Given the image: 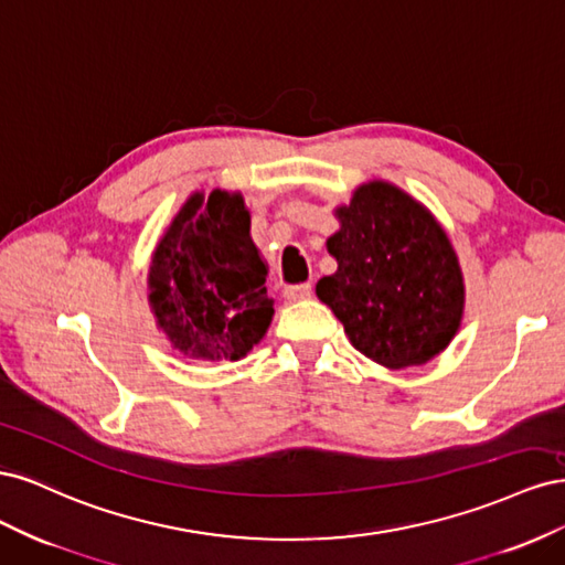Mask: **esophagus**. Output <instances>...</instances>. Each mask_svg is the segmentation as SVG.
Here are the masks:
<instances>
[{
	"label": "esophagus",
	"instance_id": "1",
	"mask_svg": "<svg viewBox=\"0 0 565 565\" xmlns=\"http://www.w3.org/2000/svg\"><path fill=\"white\" fill-rule=\"evenodd\" d=\"M311 292H313V285H311V282H301V285H287V287L282 289L285 299H289V301L306 299V297H311Z\"/></svg>",
	"mask_w": 565,
	"mask_h": 565
}]
</instances>
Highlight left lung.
I'll list each match as a JSON object with an SVG mask.
<instances>
[{
	"mask_svg": "<svg viewBox=\"0 0 565 565\" xmlns=\"http://www.w3.org/2000/svg\"><path fill=\"white\" fill-rule=\"evenodd\" d=\"M337 216L341 228L328 241L337 270L318 280V299L374 363L398 370L431 361L465 311V282L446 231L382 181L358 188Z\"/></svg>",
	"mask_w": 565,
	"mask_h": 565,
	"instance_id": "1",
	"label": "left lung"
}]
</instances>
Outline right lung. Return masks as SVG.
I'll list each match as a JSON object with an SVG mask.
<instances>
[{"instance_id":"right-lung-1","label":"right lung","mask_w":565,"mask_h":565,"mask_svg":"<svg viewBox=\"0 0 565 565\" xmlns=\"http://www.w3.org/2000/svg\"><path fill=\"white\" fill-rule=\"evenodd\" d=\"M150 303L174 349L202 361H237L266 334L273 299L241 195L195 193L160 241Z\"/></svg>"}]
</instances>
